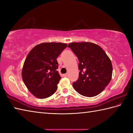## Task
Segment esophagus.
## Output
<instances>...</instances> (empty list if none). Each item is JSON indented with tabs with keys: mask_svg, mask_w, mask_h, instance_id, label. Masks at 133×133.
I'll return each mask as SVG.
<instances>
[{
	"mask_svg": "<svg viewBox=\"0 0 133 133\" xmlns=\"http://www.w3.org/2000/svg\"><path fill=\"white\" fill-rule=\"evenodd\" d=\"M68 76H69V74L68 73H66V74H64V77H67Z\"/></svg>",
	"mask_w": 133,
	"mask_h": 133,
	"instance_id": "1",
	"label": "esophagus"
}]
</instances>
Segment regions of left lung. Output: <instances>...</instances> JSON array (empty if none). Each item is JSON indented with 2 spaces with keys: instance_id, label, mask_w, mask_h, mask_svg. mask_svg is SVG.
Listing matches in <instances>:
<instances>
[{
  "instance_id": "obj_1",
  "label": "left lung",
  "mask_w": 133,
  "mask_h": 133,
  "mask_svg": "<svg viewBox=\"0 0 133 133\" xmlns=\"http://www.w3.org/2000/svg\"><path fill=\"white\" fill-rule=\"evenodd\" d=\"M68 46L79 60V77L72 87L86 97H94L105 89L112 78L110 59L100 46L92 43H71Z\"/></svg>"
}]
</instances>
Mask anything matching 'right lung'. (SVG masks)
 Listing matches in <instances>:
<instances>
[{
  "label": "right lung",
  "instance_id": "right-lung-1",
  "mask_svg": "<svg viewBox=\"0 0 133 133\" xmlns=\"http://www.w3.org/2000/svg\"><path fill=\"white\" fill-rule=\"evenodd\" d=\"M62 43H44L35 46L23 64L22 77L28 90L39 98L52 95L61 78L57 58L67 47Z\"/></svg>",
  "mask_w": 133,
  "mask_h": 133
}]
</instances>
